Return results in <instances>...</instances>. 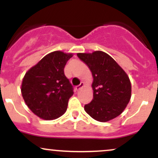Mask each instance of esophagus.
I'll use <instances>...</instances> for the list:
<instances>
[{
  "mask_svg": "<svg viewBox=\"0 0 158 158\" xmlns=\"http://www.w3.org/2000/svg\"><path fill=\"white\" fill-rule=\"evenodd\" d=\"M83 87H84V83L83 82H81V84L79 85H78V86H77L75 88V90H80L81 88H83Z\"/></svg>",
  "mask_w": 158,
  "mask_h": 158,
  "instance_id": "1",
  "label": "esophagus"
}]
</instances>
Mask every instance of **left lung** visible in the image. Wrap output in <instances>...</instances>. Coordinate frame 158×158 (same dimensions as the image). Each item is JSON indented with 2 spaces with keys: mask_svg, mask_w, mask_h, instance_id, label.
I'll use <instances>...</instances> for the list:
<instances>
[{
  "mask_svg": "<svg viewBox=\"0 0 158 158\" xmlns=\"http://www.w3.org/2000/svg\"><path fill=\"white\" fill-rule=\"evenodd\" d=\"M78 57L90 68L93 76V100L85 110L99 122H108L123 113L131 97L129 77L111 56L97 50L79 52Z\"/></svg>",
  "mask_w": 158,
  "mask_h": 158,
  "instance_id": "1",
  "label": "left lung"
}]
</instances>
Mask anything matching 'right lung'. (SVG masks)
Wrapping results in <instances>:
<instances>
[{
    "label": "right lung",
    "mask_w": 158,
    "mask_h": 158,
    "mask_svg": "<svg viewBox=\"0 0 158 158\" xmlns=\"http://www.w3.org/2000/svg\"><path fill=\"white\" fill-rule=\"evenodd\" d=\"M73 56L60 50L50 52L25 73L21 94L27 107L39 118L52 120L66 112L73 91L64 68Z\"/></svg>",
    "instance_id": "1"
}]
</instances>
